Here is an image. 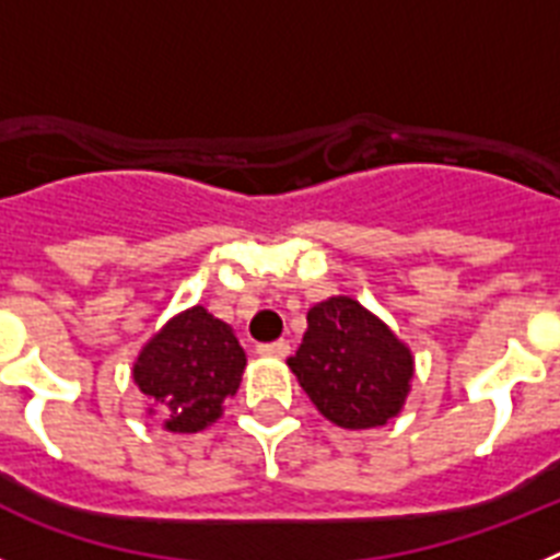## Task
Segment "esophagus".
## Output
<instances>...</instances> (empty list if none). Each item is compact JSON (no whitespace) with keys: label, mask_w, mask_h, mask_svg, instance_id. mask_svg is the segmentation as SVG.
Masks as SVG:
<instances>
[{"label":"esophagus","mask_w":560,"mask_h":560,"mask_svg":"<svg viewBox=\"0 0 560 560\" xmlns=\"http://www.w3.org/2000/svg\"><path fill=\"white\" fill-rule=\"evenodd\" d=\"M257 353H260V355H277V359H283V355L291 353V345L285 339L266 341V345H257Z\"/></svg>","instance_id":"34e87169"}]
</instances>
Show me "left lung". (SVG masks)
<instances>
[{"label": "left lung", "instance_id": "8db88e82", "mask_svg": "<svg viewBox=\"0 0 560 560\" xmlns=\"http://www.w3.org/2000/svg\"><path fill=\"white\" fill-rule=\"evenodd\" d=\"M291 373L336 427H384L400 412L412 381V353L350 296H330L308 311Z\"/></svg>", "mask_w": 560, "mask_h": 560}]
</instances>
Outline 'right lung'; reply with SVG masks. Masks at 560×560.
Segmentation results:
<instances>
[{"mask_svg":"<svg viewBox=\"0 0 560 560\" xmlns=\"http://www.w3.org/2000/svg\"><path fill=\"white\" fill-rule=\"evenodd\" d=\"M246 353L226 323L207 308L173 316L142 348L133 381L151 398V412L167 432H201L221 418L224 400L237 393Z\"/></svg>","mask_w":560,"mask_h":560,"instance_id":"right-lung-1","label":"right lung"}]
</instances>
